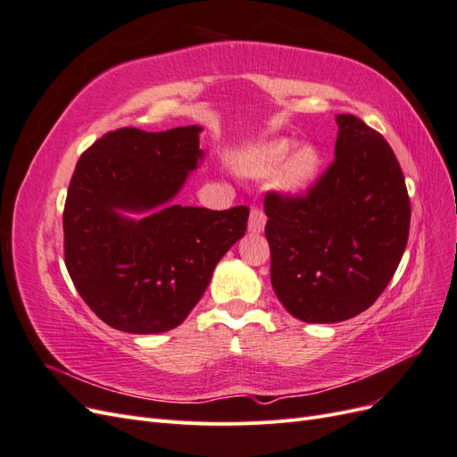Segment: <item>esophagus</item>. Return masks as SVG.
<instances>
[{"label": "esophagus", "instance_id": "obj_1", "mask_svg": "<svg viewBox=\"0 0 457 457\" xmlns=\"http://www.w3.org/2000/svg\"><path fill=\"white\" fill-rule=\"evenodd\" d=\"M265 225H267V215L262 213V210H259V207H252L250 220H247V228H250V232H253V234H259L265 230Z\"/></svg>", "mask_w": 457, "mask_h": 457}]
</instances>
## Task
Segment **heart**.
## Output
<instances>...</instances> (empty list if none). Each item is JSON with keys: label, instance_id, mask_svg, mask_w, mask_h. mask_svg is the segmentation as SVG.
<instances>
[{"label": "heart", "instance_id": "1", "mask_svg": "<svg viewBox=\"0 0 457 457\" xmlns=\"http://www.w3.org/2000/svg\"><path fill=\"white\" fill-rule=\"evenodd\" d=\"M292 141L276 139L244 152L240 158L242 173L250 177H270L276 170V187L287 195L307 190L322 168V156L316 146L301 145L294 151Z\"/></svg>", "mask_w": 457, "mask_h": 457}]
</instances>
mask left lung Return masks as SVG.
I'll return each mask as SVG.
<instances>
[{"instance_id": "obj_1", "label": "left lung", "mask_w": 457, "mask_h": 457, "mask_svg": "<svg viewBox=\"0 0 457 457\" xmlns=\"http://www.w3.org/2000/svg\"><path fill=\"white\" fill-rule=\"evenodd\" d=\"M336 160L303 196L269 192L270 282L289 314L334 324L364 312L406 250L410 198L383 137L337 114Z\"/></svg>"}]
</instances>
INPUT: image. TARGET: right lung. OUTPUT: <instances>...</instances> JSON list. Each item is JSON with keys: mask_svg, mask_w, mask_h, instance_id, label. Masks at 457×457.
Wrapping results in <instances>:
<instances>
[{"mask_svg": "<svg viewBox=\"0 0 457 457\" xmlns=\"http://www.w3.org/2000/svg\"><path fill=\"white\" fill-rule=\"evenodd\" d=\"M200 131L121 128L76 163L62 213L64 262L81 299L114 329L177 328L244 237L245 205L213 212L171 202L204 160Z\"/></svg>", "mask_w": 457, "mask_h": 457, "instance_id": "1", "label": "right lung"}]
</instances>
